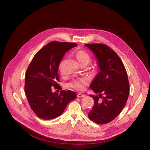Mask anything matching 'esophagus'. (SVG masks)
<instances>
[{
    "label": "esophagus",
    "instance_id": "esophagus-1",
    "mask_svg": "<svg viewBox=\"0 0 150 150\" xmlns=\"http://www.w3.org/2000/svg\"><path fill=\"white\" fill-rule=\"evenodd\" d=\"M77 96H78V98H83L85 96V95L83 94L79 93V94H78V95H77Z\"/></svg>",
    "mask_w": 150,
    "mask_h": 150
}]
</instances>
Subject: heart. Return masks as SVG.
Returning <instances> with one entry per match:
<instances>
[{
	"label": "heart",
	"mask_w": 150,
	"mask_h": 150,
	"mask_svg": "<svg viewBox=\"0 0 150 150\" xmlns=\"http://www.w3.org/2000/svg\"><path fill=\"white\" fill-rule=\"evenodd\" d=\"M76 58L78 59L79 64H88L91 61V57L89 54L83 51H80L77 52L76 54ZM59 71L61 75L64 74V69H63L62 66V62H61L59 65ZM88 83V79L86 78H80L72 81L71 83H69V86L71 88L75 89L76 90L82 91L85 88V86Z\"/></svg>",
	"instance_id": "heart-1"
}]
</instances>
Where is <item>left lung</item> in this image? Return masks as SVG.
<instances>
[{"label":"left lung","mask_w":150,"mask_h":150,"mask_svg":"<svg viewBox=\"0 0 150 150\" xmlns=\"http://www.w3.org/2000/svg\"><path fill=\"white\" fill-rule=\"evenodd\" d=\"M97 59L99 72L89 88L94 101L89 118L97 124L110 122L117 117L128 100L129 84L123 63L117 54L103 44H85Z\"/></svg>","instance_id":"left-lung-1"}]
</instances>
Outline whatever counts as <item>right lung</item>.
Segmentation results:
<instances>
[{
	"label": "right lung",
	"mask_w": 150,
	"mask_h": 150,
	"mask_svg": "<svg viewBox=\"0 0 150 150\" xmlns=\"http://www.w3.org/2000/svg\"><path fill=\"white\" fill-rule=\"evenodd\" d=\"M77 44L53 41L36 53L27 69L25 93L32 110L40 118L52 120L64 111L70 101L77 97L72 91L52 92L59 88L58 68L66 52Z\"/></svg>",
	"instance_id": "right-lung-1"
}]
</instances>
